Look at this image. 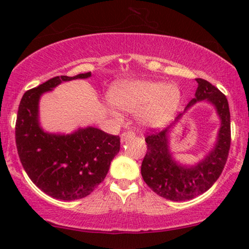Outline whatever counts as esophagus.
Listing matches in <instances>:
<instances>
[{
  "label": "esophagus",
  "mask_w": 249,
  "mask_h": 249,
  "mask_svg": "<svg viewBox=\"0 0 249 249\" xmlns=\"http://www.w3.org/2000/svg\"><path fill=\"white\" fill-rule=\"evenodd\" d=\"M135 137V133L134 132H124L123 134L121 135V142H127L130 138H134Z\"/></svg>",
  "instance_id": "obj_1"
}]
</instances>
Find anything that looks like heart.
<instances>
[{"label": "heart", "mask_w": 249, "mask_h": 249, "mask_svg": "<svg viewBox=\"0 0 249 249\" xmlns=\"http://www.w3.org/2000/svg\"><path fill=\"white\" fill-rule=\"evenodd\" d=\"M112 102L127 112L141 111L140 120L145 126L157 128L174 119L182 94L176 84L128 80L117 84L111 92Z\"/></svg>", "instance_id": "1"}]
</instances>
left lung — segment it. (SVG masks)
Returning a JSON list of instances; mask_svg holds the SVG:
<instances>
[{
    "label": "left lung",
    "mask_w": 249,
    "mask_h": 249,
    "mask_svg": "<svg viewBox=\"0 0 249 249\" xmlns=\"http://www.w3.org/2000/svg\"><path fill=\"white\" fill-rule=\"evenodd\" d=\"M196 95L184 109L201 101L214 105L221 121L216 142L205 157L193 166L181 165L172 157L169 133L175 126L161 132L147 135V153L142 162V176L147 185L161 197L171 201H187L202 195L212 187L221 176L229 157L231 146V114L229 102L222 92L204 79H196ZM178 115L176 122L182 117Z\"/></svg>",
    "instance_id": "8db88e82"
}]
</instances>
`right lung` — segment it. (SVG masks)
Masks as SVG:
<instances>
[{
  "instance_id": "obj_1",
  "label": "right lung",
  "mask_w": 249,
  "mask_h": 249,
  "mask_svg": "<svg viewBox=\"0 0 249 249\" xmlns=\"http://www.w3.org/2000/svg\"><path fill=\"white\" fill-rule=\"evenodd\" d=\"M90 77L87 72L49 79L25 92L18 107L15 138L20 162L33 182L58 200L73 201L93 192L120 151L119 136L92 126L71 134L48 133L40 126L41 95L62 82Z\"/></svg>"
}]
</instances>
